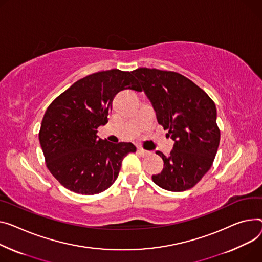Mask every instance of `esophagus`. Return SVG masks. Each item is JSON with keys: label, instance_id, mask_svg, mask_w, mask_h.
<instances>
[{"label": "esophagus", "instance_id": "34e87169", "mask_svg": "<svg viewBox=\"0 0 262 262\" xmlns=\"http://www.w3.org/2000/svg\"><path fill=\"white\" fill-rule=\"evenodd\" d=\"M137 151H138L139 155L142 156V157H145V156L149 155V151H147V150H145V149H143V148H138Z\"/></svg>", "mask_w": 262, "mask_h": 262}]
</instances>
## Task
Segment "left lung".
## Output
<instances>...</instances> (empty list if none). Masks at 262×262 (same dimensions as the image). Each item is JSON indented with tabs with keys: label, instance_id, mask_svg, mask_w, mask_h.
<instances>
[{
	"label": "left lung",
	"instance_id": "left-lung-1",
	"mask_svg": "<svg viewBox=\"0 0 262 262\" xmlns=\"http://www.w3.org/2000/svg\"><path fill=\"white\" fill-rule=\"evenodd\" d=\"M132 74L156 112L158 123L175 143L152 181L163 189L183 191L195 186L211 168L220 142L214 101L186 77L159 69L138 68Z\"/></svg>",
	"mask_w": 262,
	"mask_h": 262
}]
</instances>
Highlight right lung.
<instances>
[{"label": "right lung", "mask_w": 262, "mask_h": 262, "mask_svg": "<svg viewBox=\"0 0 262 262\" xmlns=\"http://www.w3.org/2000/svg\"><path fill=\"white\" fill-rule=\"evenodd\" d=\"M123 90L142 87L129 72H99L75 82L46 110L40 144L47 168L67 189L82 195L104 191L118 178L124 157L136 151L130 142L116 144L97 136Z\"/></svg>", "instance_id": "1"}]
</instances>
